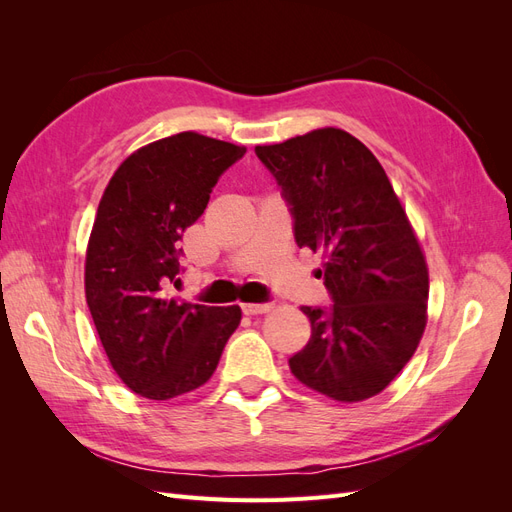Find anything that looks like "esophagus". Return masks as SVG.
Returning a JSON list of instances; mask_svg holds the SVG:
<instances>
[{
    "mask_svg": "<svg viewBox=\"0 0 512 512\" xmlns=\"http://www.w3.org/2000/svg\"><path fill=\"white\" fill-rule=\"evenodd\" d=\"M271 303H241V309L245 316H256V314H267L271 312Z\"/></svg>",
    "mask_w": 512,
    "mask_h": 512,
    "instance_id": "34e87169",
    "label": "esophagus"
}]
</instances>
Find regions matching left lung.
I'll return each mask as SVG.
<instances>
[{
  "mask_svg": "<svg viewBox=\"0 0 512 512\" xmlns=\"http://www.w3.org/2000/svg\"><path fill=\"white\" fill-rule=\"evenodd\" d=\"M294 215L299 247L324 262L333 305L301 307L307 346L288 361L307 389L342 404L382 393L412 359L427 327L423 247L382 164L359 138L318 128L258 145Z\"/></svg>",
  "mask_w": 512,
  "mask_h": 512,
  "instance_id": "obj_1",
  "label": "left lung"
}]
</instances>
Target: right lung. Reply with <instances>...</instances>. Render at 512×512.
I'll use <instances>...</instances> for the list:
<instances>
[{
    "label": "right lung",
    "mask_w": 512,
    "mask_h": 512,
    "mask_svg": "<svg viewBox=\"0 0 512 512\" xmlns=\"http://www.w3.org/2000/svg\"><path fill=\"white\" fill-rule=\"evenodd\" d=\"M245 147L198 132L153 141L119 164L100 198L85 256V297L115 374L136 395L173 399L220 363L241 307L170 299L179 239Z\"/></svg>",
    "instance_id": "1"
}]
</instances>
